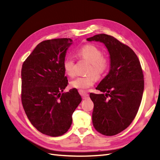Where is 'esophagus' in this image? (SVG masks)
I'll return each instance as SVG.
<instances>
[{
	"label": "esophagus",
	"instance_id": "34e87169",
	"mask_svg": "<svg viewBox=\"0 0 160 160\" xmlns=\"http://www.w3.org/2000/svg\"><path fill=\"white\" fill-rule=\"evenodd\" d=\"M79 93L81 94V95L82 96V98H83V99H86L89 98V95L88 93H87L86 92L83 91H79Z\"/></svg>",
	"mask_w": 160,
	"mask_h": 160
}]
</instances>
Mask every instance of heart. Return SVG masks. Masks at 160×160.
Segmentation results:
<instances>
[{"instance_id": "b5f03b06", "label": "heart", "mask_w": 160, "mask_h": 160, "mask_svg": "<svg viewBox=\"0 0 160 160\" xmlns=\"http://www.w3.org/2000/svg\"><path fill=\"white\" fill-rule=\"evenodd\" d=\"M81 59L90 63L88 71L89 75L85 77H78L70 82L71 88L83 91L93 86L97 78L102 77L109 68V61L103 56V52L99 48L93 45L82 47L77 52ZM63 68L66 73L70 77L75 75V60L72 57H67L63 61ZM94 75H93L92 74Z\"/></svg>"}]
</instances>
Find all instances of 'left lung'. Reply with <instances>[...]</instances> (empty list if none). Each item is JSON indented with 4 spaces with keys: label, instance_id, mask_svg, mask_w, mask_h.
<instances>
[{
    "label": "left lung",
    "instance_id": "1",
    "mask_svg": "<svg viewBox=\"0 0 160 160\" xmlns=\"http://www.w3.org/2000/svg\"><path fill=\"white\" fill-rule=\"evenodd\" d=\"M87 40L103 42L110 55L109 73L96 88L103 93L89 96L95 129L111 136L126 129L137 115L144 89L143 71L134 51L113 37L99 34Z\"/></svg>",
    "mask_w": 160,
    "mask_h": 160
}]
</instances>
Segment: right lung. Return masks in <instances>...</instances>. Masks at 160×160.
<instances>
[{"mask_svg":"<svg viewBox=\"0 0 160 160\" xmlns=\"http://www.w3.org/2000/svg\"><path fill=\"white\" fill-rule=\"evenodd\" d=\"M71 38L42 41L24 61L21 69V101L32 125L38 132L57 137L65 133L72 115L82 100L77 89L68 85L63 61Z\"/></svg>","mask_w":160,"mask_h":160,"instance_id":"right-lung-1","label":"right lung"}]
</instances>
